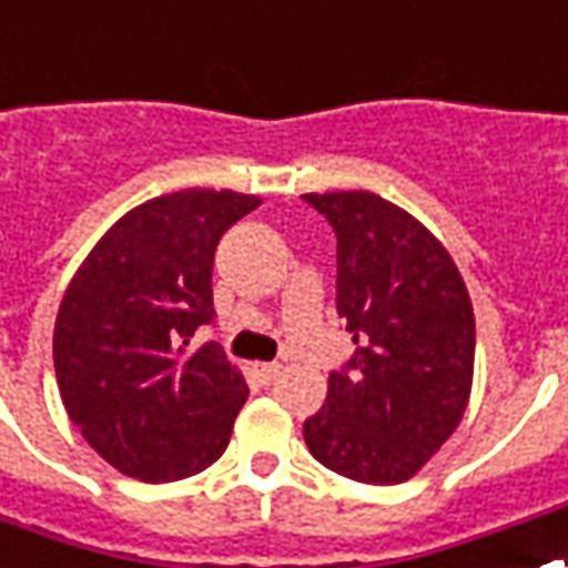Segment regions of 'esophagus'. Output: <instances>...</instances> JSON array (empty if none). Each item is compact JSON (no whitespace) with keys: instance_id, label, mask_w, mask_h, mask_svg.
Instances as JSON below:
<instances>
[{"instance_id":"obj_1","label":"esophagus","mask_w":568,"mask_h":568,"mask_svg":"<svg viewBox=\"0 0 568 568\" xmlns=\"http://www.w3.org/2000/svg\"><path fill=\"white\" fill-rule=\"evenodd\" d=\"M280 369H283L280 364H254V373H257V379L267 382V385L276 379V376H280Z\"/></svg>"}]
</instances>
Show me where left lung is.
<instances>
[{
    "mask_svg": "<svg viewBox=\"0 0 568 568\" xmlns=\"http://www.w3.org/2000/svg\"><path fill=\"white\" fill-rule=\"evenodd\" d=\"M338 242L335 307L354 357L329 373L304 419L307 450L364 485L414 478L460 426L476 364V316L454 257L382 195L307 192Z\"/></svg>",
    "mask_w": 568,
    "mask_h": 568,
    "instance_id": "1",
    "label": "left lung"
}]
</instances>
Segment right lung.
I'll return each instance as SVG.
<instances>
[{
  "instance_id": "1",
  "label": "right lung",
  "mask_w": 568,
  "mask_h": 568,
  "mask_svg": "<svg viewBox=\"0 0 568 568\" xmlns=\"http://www.w3.org/2000/svg\"><path fill=\"white\" fill-rule=\"evenodd\" d=\"M257 195L183 189L126 211L77 267L52 335L64 410L139 481L195 476L230 445L248 385L192 335L214 316V252Z\"/></svg>"
}]
</instances>
